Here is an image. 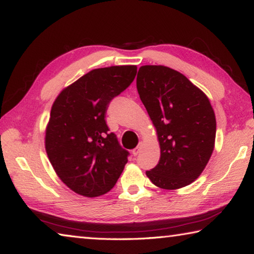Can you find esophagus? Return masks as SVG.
<instances>
[{
  "label": "esophagus",
  "instance_id": "esophagus-1",
  "mask_svg": "<svg viewBox=\"0 0 254 254\" xmlns=\"http://www.w3.org/2000/svg\"><path fill=\"white\" fill-rule=\"evenodd\" d=\"M142 145H143V143L142 142H140L139 143V145H137V147L135 148V149H133L132 150V153H133V156H137V154L140 153V151H141V148H142Z\"/></svg>",
  "mask_w": 254,
  "mask_h": 254
}]
</instances>
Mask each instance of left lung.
Returning a JSON list of instances; mask_svg holds the SVG:
<instances>
[{
    "mask_svg": "<svg viewBox=\"0 0 254 254\" xmlns=\"http://www.w3.org/2000/svg\"><path fill=\"white\" fill-rule=\"evenodd\" d=\"M136 88L160 145L159 163L145 175L167 190L190 185L215 147L216 119L208 97L182 72L162 65L141 66Z\"/></svg>",
    "mask_w": 254,
    "mask_h": 254,
    "instance_id": "left-lung-1",
    "label": "left lung"
}]
</instances>
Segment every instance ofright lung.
Instances as JSON below:
<instances>
[{
  "label": "right lung",
  "mask_w": 254,
  "mask_h": 254,
  "mask_svg": "<svg viewBox=\"0 0 254 254\" xmlns=\"http://www.w3.org/2000/svg\"><path fill=\"white\" fill-rule=\"evenodd\" d=\"M135 75V65L96 68L56 97L46 127V152L55 173L76 194L104 195L121 176L128 152L109 133L105 112Z\"/></svg>",
  "instance_id": "add662e5"
}]
</instances>
